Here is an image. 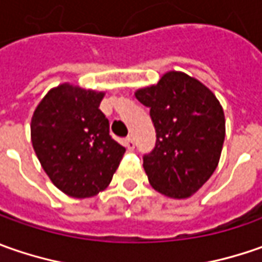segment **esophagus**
I'll use <instances>...</instances> for the list:
<instances>
[{"mask_svg":"<svg viewBox=\"0 0 262 262\" xmlns=\"http://www.w3.org/2000/svg\"><path fill=\"white\" fill-rule=\"evenodd\" d=\"M125 147L128 148V150H134V147H136V143H134V138H133V136H128L125 138Z\"/></svg>","mask_w":262,"mask_h":262,"instance_id":"esophagus-1","label":"esophagus"}]
</instances>
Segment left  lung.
Wrapping results in <instances>:
<instances>
[{
    "instance_id": "obj_1",
    "label": "left lung",
    "mask_w": 262,
    "mask_h": 262,
    "mask_svg": "<svg viewBox=\"0 0 262 262\" xmlns=\"http://www.w3.org/2000/svg\"><path fill=\"white\" fill-rule=\"evenodd\" d=\"M150 107L155 148L143 156L151 186L172 198L196 192L216 170L225 141V114L198 80L170 71L156 86L136 93Z\"/></svg>"
}]
</instances>
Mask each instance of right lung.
<instances>
[{
  "instance_id": "obj_1",
  "label": "right lung",
  "mask_w": 262,
  "mask_h": 262,
  "mask_svg": "<svg viewBox=\"0 0 262 262\" xmlns=\"http://www.w3.org/2000/svg\"><path fill=\"white\" fill-rule=\"evenodd\" d=\"M103 93L61 84L32 118V144L40 165L67 195L87 198L105 189L125 153L99 109Z\"/></svg>"
}]
</instances>
